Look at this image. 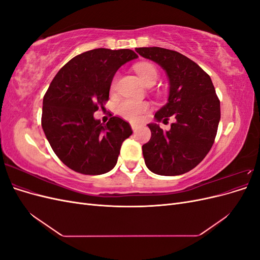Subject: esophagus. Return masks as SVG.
<instances>
[{
    "mask_svg": "<svg viewBox=\"0 0 260 260\" xmlns=\"http://www.w3.org/2000/svg\"><path fill=\"white\" fill-rule=\"evenodd\" d=\"M131 128H132L133 132H136V131L139 129V125L136 124V123H131Z\"/></svg>",
    "mask_w": 260,
    "mask_h": 260,
    "instance_id": "1",
    "label": "esophagus"
}]
</instances>
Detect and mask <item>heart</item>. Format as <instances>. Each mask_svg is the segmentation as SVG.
Here are the masks:
<instances>
[{"mask_svg":"<svg viewBox=\"0 0 260 260\" xmlns=\"http://www.w3.org/2000/svg\"><path fill=\"white\" fill-rule=\"evenodd\" d=\"M135 70L146 86H152L158 80L157 69L148 62H138L135 65ZM115 86L116 78L112 82V89H115ZM148 109L149 105L146 102H136L129 99H122L116 103L117 113L131 121H139Z\"/></svg>","mask_w":260,"mask_h":260,"instance_id":"b5f03b06","label":"heart"}]
</instances>
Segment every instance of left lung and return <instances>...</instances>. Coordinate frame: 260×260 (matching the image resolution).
<instances>
[{"mask_svg":"<svg viewBox=\"0 0 260 260\" xmlns=\"http://www.w3.org/2000/svg\"><path fill=\"white\" fill-rule=\"evenodd\" d=\"M157 62L169 80L168 103L155 114L156 121L174 116L169 131L148 123L152 137L142 146L146 167L156 175L179 176L205 158L214 144L220 120V101L210 77L184 55L162 48H138Z\"/></svg>","mask_w":260,"mask_h":260,"instance_id":"1","label":"left lung"}]
</instances>
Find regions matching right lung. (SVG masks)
<instances>
[{
	"instance_id": "add662e5",
	"label": "right lung",
	"mask_w": 260,
	"mask_h": 260,
	"mask_svg": "<svg viewBox=\"0 0 260 260\" xmlns=\"http://www.w3.org/2000/svg\"><path fill=\"white\" fill-rule=\"evenodd\" d=\"M135 58L129 49L91 50L70 59L52 80L43 98L42 128L54 153L74 171L102 175L117 164L132 135L130 124L116 116L101 123L93 114L104 108L117 70Z\"/></svg>"
}]
</instances>
